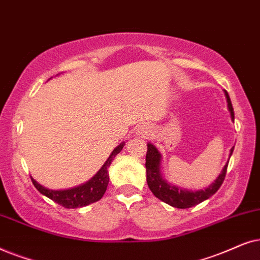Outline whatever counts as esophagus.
Masks as SVG:
<instances>
[{"label":"esophagus","mask_w":260,"mask_h":260,"mask_svg":"<svg viewBox=\"0 0 260 260\" xmlns=\"http://www.w3.org/2000/svg\"><path fill=\"white\" fill-rule=\"evenodd\" d=\"M137 132L139 133L140 136L146 137V136H148V134L151 133V129H150V127L147 126V124H141V126H139V128H138Z\"/></svg>","instance_id":"1"}]
</instances>
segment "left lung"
Listing matches in <instances>:
<instances>
[{
    "label": "left lung",
    "instance_id": "left-lung-1",
    "mask_svg": "<svg viewBox=\"0 0 260 260\" xmlns=\"http://www.w3.org/2000/svg\"><path fill=\"white\" fill-rule=\"evenodd\" d=\"M226 98L228 103V109L231 112L232 120H234V110L232 107V102L230 96H228L226 91ZM234 147H232L231 154L233 153ZM146 181L148 184V188L155 197H158L159 200H161L162 202L168 203L175 208H181L186 209L190 207H193L199 203L203 202V201L209 199L210 196H213L217 190L220 189L221 184L224 181L227 172V166L223 168L222 172H221L219 177L215 182L213 183L209 188L205 190H200V191H188V190L181 189L178 186L170 185L169 183H166L162 179L160 175V153H159L157 148L153 145L148 144L147 145V153H146Z\"/></svg>",
    "mask_w": 260,
    "mask_h": 260
}]
</instances>
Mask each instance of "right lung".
<instances>
[{
    "mask_svg": "<svg viewBox=\"0 0 260 260\" xmlns=\"http://www.w3.org/2000/svg\"><path fill=\"white\" fill-rule=\"evenodd\" d=\"M123 144H121L120 146H117L115 150L112 152L108 160L105 162V165L102 166L101 170L96 174L94 177L88 183L83 184L77 188L69 189V190H59V191H54V190H50L44 188L43 185H40L39 183H37L33 178L32 182L38 191L43 193L48 199L54 201L55 203L60 205L64 208H79V207L88 206L90 203L98 202L99 200L102 199L103 193L106 192L107 185L109 182V175H108V168L112 164V161L115 158V155L122 150Z\"/></svg>",
    "mask_w": 260,
    "mask_h": 260,
    "instance_id": "right-lung-1",
    "label": "right lung"
}]
</instances>
